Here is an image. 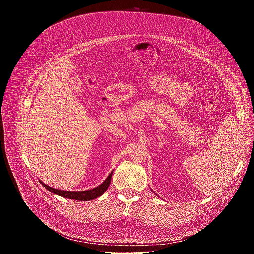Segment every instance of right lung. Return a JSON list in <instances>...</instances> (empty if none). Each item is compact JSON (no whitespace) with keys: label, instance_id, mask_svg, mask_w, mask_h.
Listing matches in <instances>:
<instances>
[{"label":"right lung","instance_id":"obj_1","mask_svg":"<svg viewBox=\"0 0 254 254\" xmlns=\"http://www.w3.org/2000/svg\"><path fill=\"white\" fill-rule=\"evenodd\" d=\"M113 173L112 172L110 175H108V177L103 181V182L93 188V189H90V190H86V191H81V192H71V191H64V190H57L55 188H52L48 185H46L45 183H43L42 181L39 180V182L50 192L56 194V195H59L61 197H64V198H68V199H73V200H77V201H89V200H93V199H96L97 197H100L108 188V186H110L111 184V180H112V176H113Z\"/></svg>","mask_w":254,"mask_h":254}]
</instances>
